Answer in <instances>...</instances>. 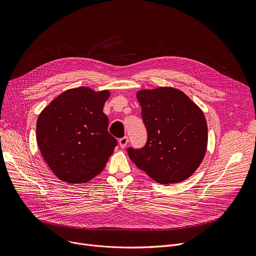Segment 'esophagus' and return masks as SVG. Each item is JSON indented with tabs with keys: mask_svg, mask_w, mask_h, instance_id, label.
Masks as SVG:
<instances>
[{
	"mask_svg": "<svg viewBox=\"0 0 256 256\" xmlns=\"http://www.w3.org/2000/svg\"><path fill=\"white\" fill-rule=\"evenodd\" d=\"M128 142V136L122 138H120V140H118V144H120V148H122V149L126 147Z\"/></svg>",
	"mask_w": 256,
	"mask_h": 256,
	"instance_id": "obj_1",
	"label": "esophagus"
}]
</instances>
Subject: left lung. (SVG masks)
Returning <instances> with one entry per match:
<instances>
[{"label": "left lung", "mask_w": 256, "mask_h": 256, "mask_svg": "<svg viewBox=\"0 0 256 256\" xmlns=\"http://www.w3.org/2000/svg\"><path fill=\"white\" fill-rule=\"evenodd\" d=\"M136 99L148 140L140 150L128 149L130 160L161 184L190 178L206 153L204 112L184 92L168 86L140 89Z\"/></svg>", "instance_id": "left-lung-1"}]
</instances>
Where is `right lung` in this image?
I'll list each match as a JSON object with an SVG mask.
<instances>
[{"mask_svg":"<svg viewBox=\"0 0 256 256\" xmlns=\"http://www.w3.org/2000/svg\"><path fill=\"white\" fill-rule=\"evenodd\" d=\"M110 91L72 88L54 98L36 122V140L54 175L70 184L98 175L114 151L103 106Z\"/></svg>","mask_w":256,"mask_h":256,"instance_id":"right-lung-1","label":"right lung"}]
</instances>
